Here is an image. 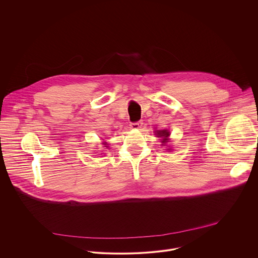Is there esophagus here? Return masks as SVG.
<instances>
[{"instance_id":"34e87169","label":"esophagus","mask_w":258,"mask_h":258,"mask_svg":"<svg viewBox=\"0 0 258 258\" xmlns=\"http://www.w3.org/2000/svg\"><path fill=\"white\" fill-rule=\"evenodd\" d=\"M142 125H143L142 121L132 122V123L130 124V126H131V128H132V129H139V128H141V127H142Z\"/></svg>"}]
</instances>
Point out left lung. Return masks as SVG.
Listing matches in <instances>:
<instances>
[{
    "instance_id": "8db88e82",
    "label": "left lung",
    "mask_w": 258,
    "mask_h": 258,
    "mask_svg": "<svg viewBox=\"0 0 258 258\" xmlns=\"http://www.w3.org/2000/svg\"><path fill=\"white\" fill-rule=\"evenodd\" d=\"M157 133V135H158V137H163V141H162V143H163V145L167 142V138H168V136H169V132L167 131V130H162V131H156Z\"/></svg>"
}]
</instances>
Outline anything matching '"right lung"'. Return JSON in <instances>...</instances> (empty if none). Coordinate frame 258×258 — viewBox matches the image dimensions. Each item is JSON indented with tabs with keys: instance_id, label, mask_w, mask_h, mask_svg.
I'll use <instances>...</instances> for the list:
<instances>
[{
	"instance_id": "1",
	"label": "right lung",
	"mask_w": 258,
	"mask_h": 258,
	"mask_svg": "<svg viewBox=\"0 0 258 258\" xmlns=\"http://www.w3.org/2000/svg\"><path fill=\"white\" fill-rule=\"evenodd\" d=\"M106 147H107V146H106Z\"/></svg>"
}]
</instances>
